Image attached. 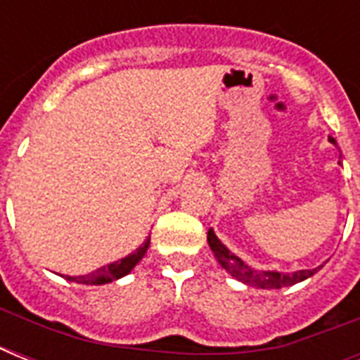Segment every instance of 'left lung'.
I'll return each instance as SVG.
<instances>
[{"mask_svg": "<svg viewBox=\"0 0 360 360\" xmlns=\"http://www.w3.org/2000/svg\"><path fill=\"white\" fill-rule=\"evenodd\" d=\"M330 143H336L335 138H329ZM207 243L213 250L214 257L219 259V263L222 267L236 276L239 282L246 285H256V288H262V290H280V288H285V285H293L297 282H302V280L310 278L312 274H316L323 265H319L316 269H302V271H295V273H278V271H256V269L248 267L240 257H237L231 250H228L222 243L219 240V237L214 236L213 230L207 231Z\"/></svg>", "mask_w": 360, "mask_h": 360, "instance_id": "1", "label": "left lung"}]
</instances>
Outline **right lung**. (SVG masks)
I'll list each match as a JSON object with an SVG mask.
<instances>
[{"instance_id":"right-lung-1","label":"right lung","mask_w":360,"mask_h":360,"mask_svg":"<svg viewBox=\"0 0 360 360\" xmlns=\"http://www.w3.org/2000/svg\"><path fill=\"white\" fill-rule=\"evenodd\" d=\"M147 248H149V239H147L140 248H136L132 254H129V256L120 259V262L104 265V267L97 269V271H93V273L89 274H82V276H65V278L70 280V282H76V284H86V285L108 284V282H114V280L117 278H123L124 274H129L130 271L136 267V263L146 256Z\"/></svg>"}]
</instances>
